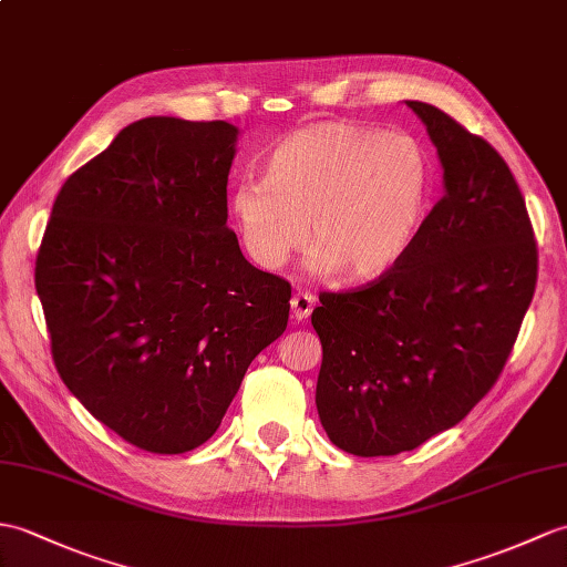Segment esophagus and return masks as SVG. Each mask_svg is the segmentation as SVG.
<instances>
[{
	"mask_svg": "<svg viewBox=\"0 0 567 567\" xmlns=\"http://www.w3.org/2000/svg\"><path fill=\"white\" fill-rule=\"evenodd\" d=\"M289 305H292V313H295L297 321L309 319V313H311L313 307H316V297H313L311 292H297V295L292 297V301H289Z\"/></svg>",
	"mask_w": 567,
	"mask_h": 567,
	"instance_id": "34e87169",
	"label": "esophagus"
}]
</instances>
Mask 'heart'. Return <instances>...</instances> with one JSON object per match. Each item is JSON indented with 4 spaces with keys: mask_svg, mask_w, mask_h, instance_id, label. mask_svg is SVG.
Masks as SVG:
<instances>
[{
    "mask_svg": "<svg viewBox=\"0 0 567 567\" xmlns=\"http://www.w3.org/2000/svg\"><path fill=\"white\" fill-rule=\"evenodd\" d=\"M430 195V156L413 137L316 123L275 144L266 181L236 183L229 213L258 268L280 270L309 241L313 270L367 282L411 251Z\"/></svg>",
    "mask_w": 567,
    "mask_h": 567,
    "instance_id": "obj_1",
    "label": "heart"
}]
</instances>
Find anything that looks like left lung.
<instances>
[{"mask_svg": "<svg viewBox=\"0 0 567 567\" xmlns=\"http://www.w3.org/2000/svg\"><path fill=\"white\" fill-rule=\"evenodd\" d=\"M444 195L396 268L321 292L316 408L354 456L411 452L454 427L503 374L532 305L538 251L524 195L488 142L423 101Z\"/></svg>", "mask_w": 567, "mask_h": 567, "instance_id": "obj_1", "label": "left lung"}]
</instances>
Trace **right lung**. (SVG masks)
<instances>
[{"mask_svg": "<svg viewBox=\"0 0 567 567\" xmlns=\"http://www.w3.org/2000/svg\"><path fill=\"white\" fill-rule=\"evenodd\" d=\"M239 130L144 117L64 181L35 258L52 362L86 411L152 454L217 432L292 285L227 227Z\"/></svg>", "mask_w": 567, "mask_h": 567, "instance_id": "obj_1", "label": "right lung"}]
</instances>
